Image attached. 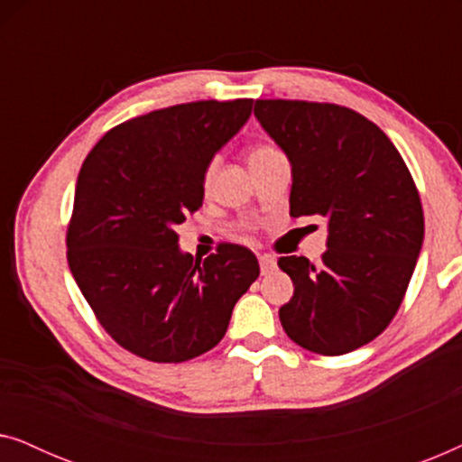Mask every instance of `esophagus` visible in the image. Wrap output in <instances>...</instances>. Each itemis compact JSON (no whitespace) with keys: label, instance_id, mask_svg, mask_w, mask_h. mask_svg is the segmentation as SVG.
I'll return each instance as SVG.
<instances>
[{"label":"esophagus","instance_id":"esophagus-1","mask_svg":"<svg viewBox=\"0 0 462 462\" xmlns=\"http://www.w3.org/2000/svg\"><path fill=\"white\" fill-rule=\"evenodd\" d=\"M258 263H261V273L267 275L269 271L275 269V258L271 254H261L258 256Z\"/></svg>","mask_w":462,"mask_h":462}]
</instances>
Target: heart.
Wrapping results in <instances>:
<instances>
[{"label":"heart","mask_w":462,"mask_h":462,"mask_svg":"<svg viewBox=\"0 0 462 462\" xmlns=\"http://www.w3.org/2000/svg\"><path fill=\"white\" fill-rule=\"evenodd\" d=\"M275 151H277V149L267 147V144H258V147H254V149L250 151L248 162H254V160H258V157H264V155H269V153H275ZM206 179H210V170H208Z\"/></svg>","instance_id":"1"}]
</instances>
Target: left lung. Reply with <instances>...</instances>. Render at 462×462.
Wrapping results in <instances>:
<instances>
[{
  "label": "left lung",
  "mask_w": 462,
  "mask_h": 462,
  "mask_svg": "<svg viewBox=\"0 0 462 462\" xmlns=\"http://www.w3.org/2000/svg\"><path fill=\"white\" fill-rule=\"evenodd\" d=\"M254 116L292 166L290 217L328 220L319 264L277 261L294 283L280 309L283 330L319 356L356 351L393 319L420 254L412 176L389 136L346 106L256 100Z\"/></svg>",
  "instance_id": "obj_1"
}]
</instances>
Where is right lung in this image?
I'll use <instances>...</instances> for the list:
<instances>
[{
    "label": "right lung",
    "instance_id": "1",
    "mask_svg": "<svg viewBox=\"0 0 462 462\" xmlns=\"http://www.w3.org/2000/svg\"><path fill=\"white\" fill-rule=\"evenodd\" d=\"M252 103L151 111L106 132L81 163L69 269L105 330L138 357L179 364L210 351L261 273L244 245L193 261L176 233L204 201L208 166L248 122Z\"/></svg>",
    "mask_w": 462,
    "mask_h": 462
}]
</instances>
